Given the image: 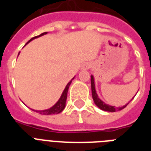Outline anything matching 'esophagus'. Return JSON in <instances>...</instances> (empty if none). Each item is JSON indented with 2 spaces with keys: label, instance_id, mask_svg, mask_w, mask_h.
I'll use <instances>...</instances> for the list:
<instances>
[{
  "label": "esophagus",
  "instance_id": "esophagus-1",
  "mask_svg": "<svg viewBox=\"0 0 151 151\" xmlns=\"http://www.w3.org/2000/svg\"><path fill=\"white\" fill-rule=\"evenodd\" d=\"M91 67V64L89 63H85V64H83L82 66V70H88V69Z\"/></svg>",
  "mask_w": 151,
  "mask_h": 151
}]
</instances>
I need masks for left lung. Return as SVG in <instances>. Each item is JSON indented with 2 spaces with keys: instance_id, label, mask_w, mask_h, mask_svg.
Masks as SVG:
<instances>
[{
  "instance_id": "1",
  "label": "left lung",
  "mask_w": 151,
  "mask_h": 151,
  "mask_svg": "<svg viewBox=\"0 0 151 151\" xmlns=\"http://www.w3.org/2000/svg\"><path fill=\"white\" fill-rule=\"evenodd\" d=\"M91 86H92V99H93V100H94L95 104H96V105L99 108V109H101V110H105V111H108V112H115V111H117V110H122V109H124V108L128 104H129V103H128L126 105L123 106H122V107H115V106H110V105H108V104H106L104 102H103V101L99 99V96H98V95H97L96 91V88H95L94 78H93V76L92 75L91 76ZM133 98H132L130 101L132 100Z\"/></svg>"
}]
</instances>
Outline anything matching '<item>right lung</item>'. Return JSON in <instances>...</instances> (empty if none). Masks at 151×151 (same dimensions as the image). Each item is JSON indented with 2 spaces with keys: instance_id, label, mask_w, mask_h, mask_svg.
I'll list each match as a JSON object with an SVG mask.
<instances>
[{
  "instance_id": "obj_1",
  "label": "right lung",
  "mask_w": 151,
  "mask_h": 151,
  "mask_svg": "<svg viewBox=\"0 0 151 151\" xmlns=\"http://www.w3.org/2000/svg\"><path fill=\"white\" fill-rule=\"evenodd\" d=\"M48 34L47 32H45V33H43V34H40L39 36H36L34 37H33V38H31L30 40H29L28 42H27V44H28L29 42H30V41H32V40H34V39L35 38H37V37H39L41 36H43V35H45V34ZM74 78H73V79ZM72 79V80H73ZM72 80L70 81V82L66 85V88H65V89L63 90V93H62L61 96H60V98H59V99L58 100V102H57L53 106H52L51 108H49V109H48V110H34V111H36V112L39 113V114H44V115H50V114H59V113H61L63 110H64V108H65V106H66V98H67V92H68V89H69V87H70V85L71 84V82H72Z\"/></svg>"
}]
</instances>
